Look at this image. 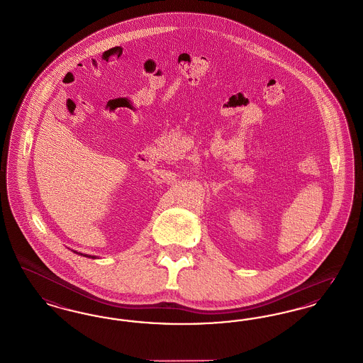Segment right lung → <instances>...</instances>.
I'll use <instances>...</instances> for the list:
<instances>
[{
	"label": "right lung",
	"mask_w": 363,
	"mask_h": 363,
	"mask_svg": "<svg viewBox=\"0 0 363 363\" xmlns=\"http://www.w3.org/2000/svg\"><path fill=\"white\" fill-rule=\"evenodd\" d=\"M79 255H82V253H79ZM84 256H86V257H92V259H95L96 256H91V255H84Z\"/></svg>",
	"instance_id": "add662e5"
}]
</instances>
